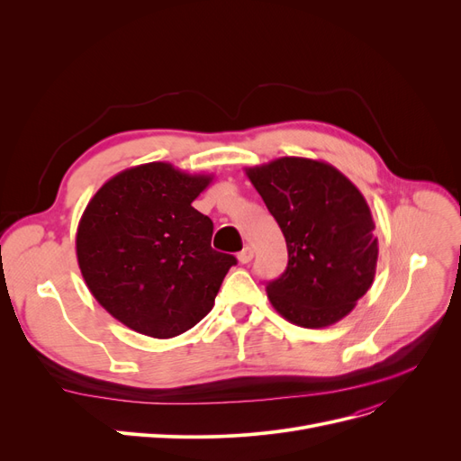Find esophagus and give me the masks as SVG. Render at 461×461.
<instances>
[{"label":"esophagus","mask_w":461,"mask_h":461,"mask_svg":"<svg viewBox=\"0 0 461 461\" xmlns=\"http://www.w3.org/2000/svg\"><path fill=\"white\" fill-rule=\"evenodd\" d=\"M252 258H254V252H252L249 247H247V249H243V250H240V252L237 254L239 263H249Z\"/></svg>","instance_id":"esophagus-1"}]
</instances>
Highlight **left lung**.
<instances>
[{
    "mask_svg": "<svg viewBox=\"0 0 461 461\" xmlns=\"http://www.w3.org/2000/svg\"><path fill=\"white\" fill-rule=\"evenodd\" d=\"M245 172L285 237L287 267L265 287L271 304L306 329L340 321L375 276L379 249L365 196L321 160L282 157Z\"/></svg>",
    "mask_w": 461,
    "mask_h": 461,
    "instance_id": "1",
    "label": "left lung"
}]
</instances>
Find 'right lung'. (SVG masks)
<instances>
[{
  "label": "right lung",
  "mask_w": 461,
  "mask_h": 461,
  "mask_svg": "<svg viewBox=\"0 0 461 461\" xmlns=\"http://www.w3.org/2000/svg\"><path fill=\"white\" fill-rule=\"evenodd\" d=\"M212 176L149 162L108 179L87 203L77 258L93 297L129 329L174 338L200 323L237 259L211 249L192 207Z\"/></svg>",
  "instance_id": "obj_1"
}]
</instances>
